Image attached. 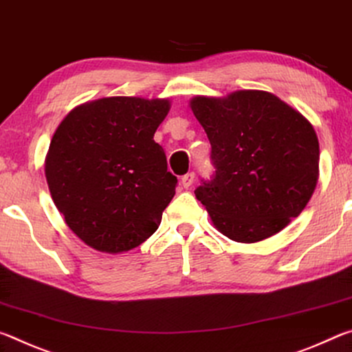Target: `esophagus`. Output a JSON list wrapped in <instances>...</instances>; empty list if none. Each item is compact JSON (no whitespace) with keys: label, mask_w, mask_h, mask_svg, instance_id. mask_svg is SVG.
I'll use <instances>...</instances> for the list:
<instances>
[{"label":"esophagus","mask_w":352,"mask_h":352,"mask_svg":"<svg viewBox=\"0 0 352 352\" xmlns=\"http://www.w3.org/2000/svg\"><path fill=\"white\" fill-rule=\"evenodd\" d=\"M193 181H195V173L190 171V173H187V175L182 176L181 184H182L184 188H188L193 184Z\"/></svg>","instance_id":"1"}]
</instances>
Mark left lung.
Here are the masks:
<instances>
[{"label":"left lung","mask_w":352,"mask_h":352,"mask_svg":"<svg viewBox=\"0 0 352 352\" xmlns=\"http://www.w3.org/2000/svg\"><path fill=\"white\" fill-rule=\"evenodd\" d=\"M190 106L212 146L215 171L195 190L212 223L240 243L278 234L301 214L318 181L314 126L262 90L197 96Z\"/></svg>","instance_id":"obj_1"}]
</instances>
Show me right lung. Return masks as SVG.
Returning <instances> with one entry per match:
<instances>
[{"label": "right lung", "instance_id": "1", "mask_svg": "<svg viewBox=\"0 0 352 352\" xmlns=\"http://www.w3.org/2000/svg\"><path fill=\"white\" fill-rule=\"evenodd\" d=\"M168 111V100L101 98L59 124L45 176L57 210L84 243L117 254L157 230L177 186L154 142Z\"/></svg>", "mask_w": 352, "mask_h": 352}]
</instances>
